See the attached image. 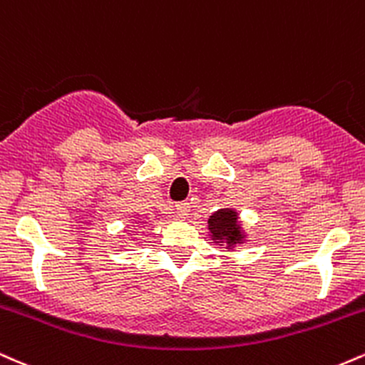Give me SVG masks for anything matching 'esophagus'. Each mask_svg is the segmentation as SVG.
<instances>
[{
  "instance_id": "esophagus-1",
  "label": "esophagus",
  "mask_w": 365,
  "mask_h": 365,
  "mask_svg": "<svg viewBox=\"0 0 365 365\" xmlns=\"http://www.w3.org/2000/svg\"><path fill=\"white\" fill-rule=\"evenodd\" d=\"M175 209H177L180 217H185V216H188V212H190V204H188V202H178L177 206H175Z\"/></svg>"
}]
</instances>
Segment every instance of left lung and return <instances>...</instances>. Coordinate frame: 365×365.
<instances>
[{"label": "left lung", "mask_w": 365, "mask_h": 365, "mask_svg": "<svg viewBox=\"0 0 365 365\" xmlns=\"http://www.w3.org/2000/svg\"><path fill=\"white\" fill-rule=\"evenodd\" d=\"M209 232L216 244H226L228 249L244 242V232L238 223V215L235 209H217L207 220Z\"/></svg>", "instance_id": "obj_1"}]
</instances>
